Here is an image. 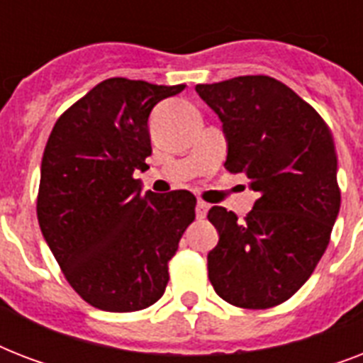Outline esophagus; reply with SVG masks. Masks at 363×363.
Wrapping results in <instances>:
<instances>
[{"label":"esophagus","mask_w":363,"mask_h":363,"mask_svg":"<svg viewBox=\"0 0 363 363\" xmlns=\"http://www.w3.org/2000/svg\"><path fill=\"white\" fill-rule=\"evenodd\" d=\"M207 211H209V203H205V201H198V205H196V216H198L199 220L207 216Z\"/></svg>","instance_id":"obj_1"}]
</instances>
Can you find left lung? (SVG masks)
Segmentation results:
<instances>
[{
    "mask_svg": "<svg viewBox=\"0 0 363 363\" xmlns=\"http://www.w3.org/2000/svg\"><path fill=\"white\" fill-rule=\"evenodd\" d=\"M196 92L222 121L226 169L245 173L259 194L242 222L211 207L218 242L207 254L209 281L228 303L269 309L303 286L330 242L341 207L332 133L273 77H235Z\"/></svg>",
    "mask_w": 363,
    "mask_h": 363,
    "instance_id": "1",
    "label": "left lung"
}]
</instances>
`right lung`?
I'll return each mask as SVG.
<instances>
[{
  "mask_svg": "<svg viewBox=\"0 0 363 363\" xmlns=\"http://www.w3.org/2000/svg\"><path fill=\"white\" fill-rule=\"evenodd\" d=\"M184 84L113 77L62 113L41 162L37 220L60 269L86 303L131 313L156 303L196 198L141 192L152 154L148 115Z\"/></svg>",
  "mask_w": 363,
  "mask_h": 363,
  "instance_id": "right-lung-1",
  "label": "right lung"
}]
</instances>
